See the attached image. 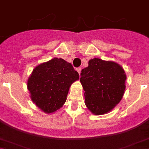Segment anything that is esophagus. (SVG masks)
Returning <instances> with one entry per match:
<instances>
[{"label":"esophagus","instance_id":"1","mask_svg":"<svg viewBox=\"0 0 149 149\" xmlns=\"http://www.w3.org/2000/svg\"><path fill=\"white\" fill-rule=\"evenodd\" d=\"M77 72H79V74H80L81 70H82V68H81V67H78V68H77Z\"/></svg>","mask_w":149,"mask_h":149}]
</instances>
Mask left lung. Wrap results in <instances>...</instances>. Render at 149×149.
<instances>
[{
  "instance_id": "8db88e82",
  "label": "left lung",
  "mask_w": 149,
  "mask_h": 149,
  "mask_svg": "<svg viewBox=\"0 0 149 149\" xmlns=\"http://www.w3.org/2000/svg\"><path fill=\"white\" fill-rule=\"evenodd\" d=\"M80 76L85 103L93 114H106L122 100L126 76L118 64L94 58L82 70Z\"/></svg>"
}]
</instances>
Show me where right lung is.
<instances>
[{
	"mask_svg": "<svg viewBox=\"0 0 149 149\" xmlns=\"http://www.w3.org/2000/svg\"><path fill=\"white\" fill-rule=\"evenodd\" d=\"M79 79V73L70 63L54 58L33 70L27 81L31 100L40 109L51 113L62 107L69 89Z\"/></svg>",
	"mask_w": 149,
	"mask_h": 149,
	"instance_id": "right-lung-1",
	"label": "right lung"
}]
</instances>
